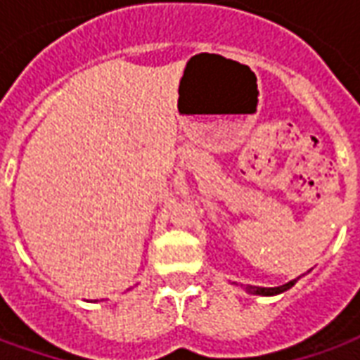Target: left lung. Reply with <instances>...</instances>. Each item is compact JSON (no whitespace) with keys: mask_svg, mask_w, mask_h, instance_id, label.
Returning <instances> with one entry per match:
<instances>
[{"mask_svg":"<svg viewBox=\"0 0 360 360\" xmlns=\"http://www.w3.org/2000/svg\"><path fill=\"white\" fill-rule=\"evenodd\" d=\"M297 279L299 278H295L291 279V281H287V283H283V285H279V287H257V285H247L245 289L249 291V293L252 295H262V297H274V295H279V293H283V291H287V289H291V287L297 283Z\"/></svg>","mask_w":360,"mask_h":360,"instance_id":"1","label":"left lung"}]
</instances>
